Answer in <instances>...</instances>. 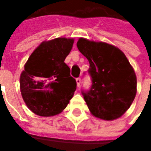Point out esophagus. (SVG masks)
<instances>
[{
  "mask_svg": "<svg viewBox=\"0 0 151 151\" xmlns=\"http://www.w3.org/2000/svg\"><path fill=\"white\" fill-rule=\"evenodd\" d=\"M81 78H76V84H77V86H78V87H80V86H81Z\"/></svg>",
  "mask_w": 151,
  "mask_h": 151,
  "instance_id": "1",
  "label": "esophagus"
}]
</instances>
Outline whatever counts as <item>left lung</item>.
<instances>
[{
	"label": "left lung",
	"instance_id": "1",
	"mask_svg": "<svg viewBox=\"0 0 151 151\" xmlns=\"http://www.w3.org/2000/svg\"><path fill=\"white\" fill-rule=\"evenodd\" d=\"M76 45L90 64L91 86L81 91L90 112L103 120L120 118L136 95V76L130 63L111 44L81 38Z\"/></svg>",
	"mask_w": 151,
	"mask_h": 151
}]
</instances>
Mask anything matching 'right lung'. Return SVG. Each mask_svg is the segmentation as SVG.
Here are the masks:
<instances>
[{
	"instance_id": "obj_1",
	"label": "right lung",
	"mask_w": 151,
	"mask_h": 151,
	"mask_svg": "<svg viewBox=\"0 0 151 151\" xmlns=\"http://www.w3.org/2000/svg\"><path fill=\"white\" fill-rule=\"evenodd\" d=\"M73 38L44 41L34 50L20 76V90L27 107L39 116L62 112L72 98L76 81L65 63L72 49Z\"/></svg>"
}]
</instances>
